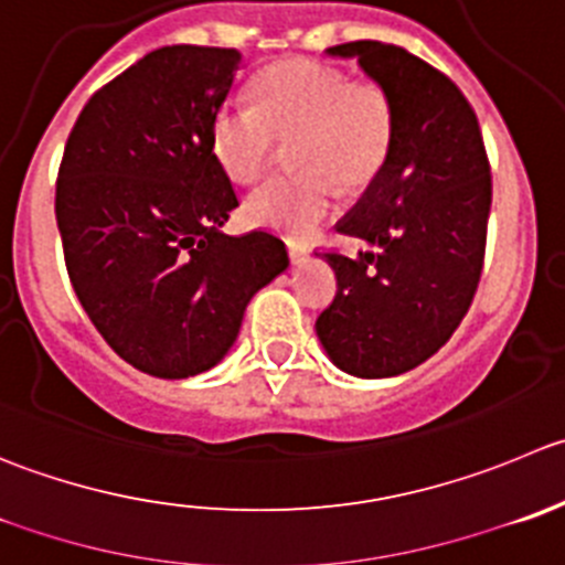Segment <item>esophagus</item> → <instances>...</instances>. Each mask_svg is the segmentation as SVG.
<instances>
[{
    "label": "esophagus",
    "instance_id": "esophagus-1",
    "mask_svg": "<svg viewBox=\"0 0 565 565\" xmlns=\"http://www.w3.org/2000/svg\"><path fill=\"white\" fill-rule=\"evenodd\" d=\"M289 259L292 262H303L306 256H309V248H306V245H295V243H289Z\"/></svg>",
    "mask_w": 565,
    "mask_h": 565
}]
</instances>
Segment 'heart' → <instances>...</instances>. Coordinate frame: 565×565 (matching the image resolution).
Segmentation results:
<instances>
[{
  "instance_id": "obj_1",
  "label": "heart",
  "mask_w": 565,
  "mask_h": 565,
  "mask_svg": "<svg viewBox=\"0 0 565 565\" xmlns=\"http://www.w3.org/2000/svg\"><path fill=\"white\" fill-rule=\"evenodd\" d=\"M276 140L295 143V182H270L245 201V217L289 239L315 237L342 188H364L383 166L392 140V107L372 82H348L342 71L295 57L256 79V107L226 104L212 120V151L239 184L270 168Z\"/></svg>"
}]
</instances>
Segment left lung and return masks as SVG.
I'll use <instances>...</instances> for the list:
<instances>
[{
	"label": "left lung",
	"instance_id": "left-lung-1",
	"mask_svg": "<svg viewBox=\"0 0 565 565\" xmlns=\"http://www.w3.org/2000/svg\"><path fill=\"white\" fill-rule=\"evenodd\" d=\"M355 60L386 93L392 140L364 199L339 232L355 256L326 254L337 298L317 317L328 359L355 377H394L452 337L478 289L491 171L478 115L456 82L381 41L328 49Z\"/></svg>",
	"mask_w": 565,
	"mask_h": 565
}]
</instances>
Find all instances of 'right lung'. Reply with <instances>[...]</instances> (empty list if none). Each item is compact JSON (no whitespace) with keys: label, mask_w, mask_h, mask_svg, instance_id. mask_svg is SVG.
<instances>
[{"label":"right lung","mask_w":565,"mask_h":565,"mask_svg":"<svg viewBox=\"0 0 565 565\" xmlns=\"http://www.w3.org/2000/svg\"><path fill=\"white\" fill-rule=\"evenodd\" d=\"M237 49L162 46L93 93L65 143L57 215L65 267L104 342L168 381L221 364L245 309L289 267L267 232H221L237 206L212 120Z\"/></svg>","instance_id":"right-lung-1"}]
</instances>
